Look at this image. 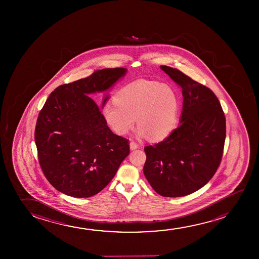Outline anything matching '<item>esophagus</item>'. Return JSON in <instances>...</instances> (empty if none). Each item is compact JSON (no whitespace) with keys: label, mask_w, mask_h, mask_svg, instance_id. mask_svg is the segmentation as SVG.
Instances as JSON below:
<instances>
[{"label":"esophagus","mask_w":259,"mask_h":259,"mask_svg":"<svg viewBox=\"0 0 259 259\" xmlns=\"http://www.w3.org/2000/svg\"><path fill=\"white\" fill-rule=\"evenodd\" d=\"M139 145L136 143V142H134V141H131L130 142V149L132 150H135V149H138Z\"/></svg>","instance_id":"1"}]
</instances>
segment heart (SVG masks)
Listing matches in <instances>:
<instances>
[{
	"instance_id": "b5f03b06",
	"label": "heart",
	"mask_w": 259,
	"mask_h": 259,
	"mask_svg": "<svg viewBox=\"0 0 259 259\" xmlns=\"http://www.w3.org/2000/svg\"><path fill=\"white\" fill-rule=\"evenodd\" d=\"M179 110L180 98L172 87L139 79L119 89L114 102L103 105L102 113L117 135H127L136 118L139 136L148 135L152 141H160L174 130Z\"/></svg>"
}]
</instances>
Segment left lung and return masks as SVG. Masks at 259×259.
Masks as SVG:
<instances>
[{
  "instance_id": "8db88e82",
  "label": "left lung",
  "mask_w": 259,
  "mask_h": 259,
  "mask_svg": "<svg viewBox=\"0 0 259 259\" xmlns=\"http://www.w3.org/2000/svg\"><path fill=\"white\" fill-rule=\"evenodd\" d=\"M161 69L182 89L181 124L163 142L144 148L143 172L164 197H181L202 188L223 156L226 117L215 94L175 68Z\"/></svg>"
}]
</instances>
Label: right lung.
<instances>
[{
  "instance_id": "obj_1",
  "label": "right lung",
  "mask_w": 259,
  "mask_h": 259,
  "mask_svg": "<svg viewBox=\"0 0 259 259\" xmlns=\"http://www.w3.org/2000/svg\"><path fill=\"white\" fill-rule=\"evenodd\" d=\"M126 71L103 69L59 85L39 111L34 134L39 165L61 193L77 198L98 194L129 155L127 139L113 134L102 108L89 96L107 91Z\"/></svg>"
}]
</instances>
